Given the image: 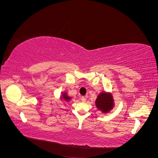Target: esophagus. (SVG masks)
<instances>
[{
    "mask_svg": "<svg viewBox=\"0 0 158 158\" xmlns=\"http://www.w3.org/2000/svg\"><path fill=\"white\" fill-rule=\"evenodd\" d=\"M80 99H81V101H82L83 103L86 102V98H85V97H82V98H80Z\"/></svg>",
    "mask_w": 158,
    "mask_h": 158,
    "instance_id": "esophagus-1",
    "label": "esophagus"
}]
</instances>
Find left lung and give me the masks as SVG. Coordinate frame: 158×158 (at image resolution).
<instances>
[{
  "mask_svg": "<svg viewBox=\"0 0 158 158\" xmlns=\"http://www.w3.org/2000/svg\"><path fill=\"white\" fill-rule=\"evenodd\" d=\"M95 106L102 113H109L113 109L114 106V99L111 93L106 92L100 93L95 100Z\"/></svg>",
  "mask_w": 158,
  "mask_h": 158,
  "instance_id": "left-lung-1",
  "label": "left lung"
}]
</instances>
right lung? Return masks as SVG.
<instances>
[{
    "label": "right lung",
    "instance_id": "obj_1",
    "mask_svg": "<svg viewBox=\"0 0 158 158\" xmlns=\"http://www.w3.org/2000/svg\"><path fill=\"white\" fill-rule=\"evenodd\" d=\"M72 98L69 97V95H67V93L66 92H63L62 93L61 95H60V99H63L64 100L65 102H70Z\"/></svg>",
    "mask_w": 158,
    "mask_h": 158
}]
</instances>
